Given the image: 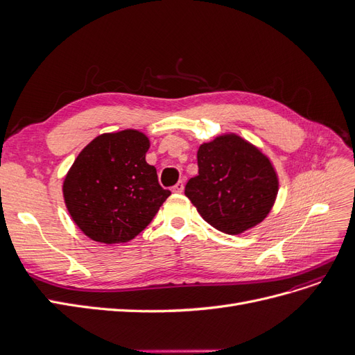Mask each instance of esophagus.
Listing matches in <instances>:
<instances>
[{
	"mask_svg": "<svg viewBox=\"0 0 355 355\" xmlns=\"http://www.w3.org/2000/svg\"><path fill=\"white\" fill-rule=\"evenodd\" d=\"M184 191V182H178V184L173 187V192H178V194H180V192Z\"/></svg>",
	"mask_w": 355,
	"mask_h": 355,
	"instance_id": "34e87169",
	"label": "esophagus"
}]
</instances>
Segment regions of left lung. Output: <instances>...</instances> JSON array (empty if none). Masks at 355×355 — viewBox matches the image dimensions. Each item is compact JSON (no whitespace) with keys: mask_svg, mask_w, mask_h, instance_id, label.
<instances>
[{"mask_svg":"<svg viewBox=\"0 0 355 355\" xmlns=\"http://www.w3.org/2000/svg\"><path fill=\"white\" fill-rule=\"evenodd\" d=\"M198 175L185 196L213 228L237 235L262 222L278 192L277 173L259 149L237 135H222L197 153Z\"/></svg>","mask_w":355,"mask_h":355,"instance_id":"left-lung-1","label":"left lung"}]
</instances>
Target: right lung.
I'll return each mask as SVG.
<instances>
[{"instance_id": "add662e5", "label": "right lung", "mask_w": 355, "mask_h": 355, "mask_svg": "<svg viewBox=\"0 0 355 355\" xmlns=\"http://www.w3.org/2000/svg\"><path fill=\"white\" fill-rule=\"evenodd\" d=\"M148 137L137 130L101 135L73 161L63 182V198L89 239L127 243L141 234L171 194L158 184L145 154Z\"/></svg>"}]
</instances>
